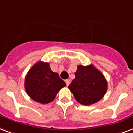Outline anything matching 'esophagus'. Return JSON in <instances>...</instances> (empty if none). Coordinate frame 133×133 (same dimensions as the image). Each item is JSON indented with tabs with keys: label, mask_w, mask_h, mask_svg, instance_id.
I'll use <instances>...</instances> for the list:
<instances>
[{
	"label": "esophagus",
	"mask_w": 133,
	"mask_h": 133,
	"mask_svg": "<svg viewBox=\"0 0 133 133\" xmlns=\"http://www.w3.org/2000/svg\"><path fill=\"white\" fill-rule=\"evenodd\" d=\"M65 83H66V86H69L70 84V83H71V81H70V80H66Z\"/></svg>",
	"instance_id": "1"
}]
</instances>
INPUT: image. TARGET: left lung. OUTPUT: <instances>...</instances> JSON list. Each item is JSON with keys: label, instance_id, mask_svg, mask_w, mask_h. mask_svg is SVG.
Here are the masks:
<instances>
[{"label": "left lung", "instance_id": "obj_1", "mask_svg": "<svg viewBox=\"0 0 133 133\" xmlns=\"http://www.w3.org/2000/svg\"><path fill=\"white\" fill-rule=\"evenodd\" d=\"M75 76L69 89L78 103L89 105L103 98L107 91L108 83L103 74L94 66H78Z\"/></svg>", "mask_w": 133, "mask_h": 133}]
</instances>
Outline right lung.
<instances>
[{
    "label": "right lung",
    "mask_w": 133,
    "mask_h": 133,
    "mask_svg": "<svg viewBox=\"0 0 133 133\" xmlns=\"http://www.w3.org/2000/svg\"><path fill=\"white\" fill-rule=\"evenodd\" d=\"M57 73L52 71L48 62L35 64L25 78L26 93L35 101L47 104L55 99L58 91L66 86Z\"/></svg>",
    "instance_id": "right-lung-1"
}]
</instances>
